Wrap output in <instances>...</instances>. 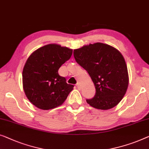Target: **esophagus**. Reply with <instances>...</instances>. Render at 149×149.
Wrapping results in <instances>:
<instances>
[{"instance_id":"esophagus-1","label":"esophagus","mask_w":149,"mask_h":149,"mask_svg":"<svg viewBox=\"0 0 149 149\" xmlns=\"http://www.w3.org/2000/svg\"><path fill=\"white\" fill-rule=\"evenodd\" d=\"M76 87H77V89H81V86H80V85H79V84H77V85H76Z\"/></svg>"}]
</instances>
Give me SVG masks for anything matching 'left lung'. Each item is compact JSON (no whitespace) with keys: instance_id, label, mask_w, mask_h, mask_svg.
Wrapping results in <instances>:
<instances>
[{"instance_id":"obj_1","label":"left lung","mask_w":149,"mask_h":149,"mask_svg":"<svg viewBox=\"0 0 149 149\" xmlns=\"http://www.w3.org/2000/svg\"><path fill=\"white\" fill-rule=\"evenodd\" d=\"M76 62L87 71L96 92L86 100L91 106L109 109L120 102L128 86V68L118 49L102 43H95L74 50Z\"/></svg>"}]
</instances>
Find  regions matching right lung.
Returning <instances> with one entry per match:
<instances>
[{"instance_id":"right-lung-1","label":"right lung","mask_w":149,"mask_h":149,"mask_svg":"<svg viewBox=\"0 0 149 149\" xmlns=\"http://www.w3.org/2000/svg\"><path fill=\"white\" fill-rule=\"evenodd\" d=\"M72 49L48 44L30 55L23 70L25 93L32 104L41 109L61 105L73 89L72 85L58 74V69L70 58Z\"/></svg>"}]
</instances>
